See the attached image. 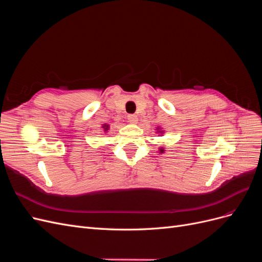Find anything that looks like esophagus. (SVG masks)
Wrapping results in <instances>:
<instances>
[{"label":"esophagus","instance_id":"1","mask_svg":"<svg viewBox=\"0 0 262 262\" xmlns=\"http://www.w3.org/2000/svg\"><path fill=\"white\" fill-rule=\"evenodd\" d=\"M128 121L132 124H136L138 122V117L136 115H129L128 116Z\"/></svg>","mask_w":262,"mask_h":262}]
</instances>
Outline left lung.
<instances>
[{
  "label": "left lung",
  "instance_id": "left-lung-1",
  "mask_svg": "<svg viewBox=\"0 0 262 262\" xmlns=\"http://www.w3.org/2000/svg\"><path fill=\"white\" fill-rule=\"evenodd\" d=\"M156 133H161V136H162V134H164V130L161 129V126H157ZM158 153L164 154L165 153V147H160V148H158Z\"/></svg>",
  "mask_w": 262,
  "mask_h": 262
}]
</instances>
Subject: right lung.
Segmentation results:
<instances>
[{"instance_id": "obj_1", "label": "right lung", "mask_w": 262, "mask_h": 262, "mask_svg": "<svg viewBox=\"0 0 262 262\" xmlns=\"http://www.w3.org/2000/svg\"><path fill=\"white\" fill-rule=\"evenodd\" d=\"M101 128L104 129V132H108V130H109V124H106V123L102 124Z\"/></svg>"}]
</instances>
